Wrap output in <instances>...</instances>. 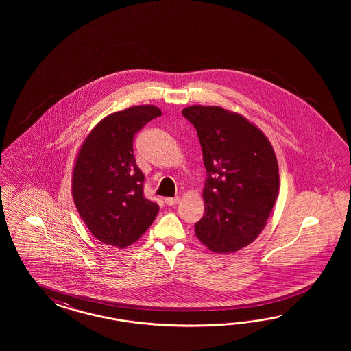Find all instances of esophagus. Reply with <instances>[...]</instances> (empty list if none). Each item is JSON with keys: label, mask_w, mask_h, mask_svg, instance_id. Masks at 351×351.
Listing matches in <instances>:
<instances>
[{"label": "esophagus", "mask_w": 351, "mask_h": 351, "mask_svg": "<svg viewBox=\"0 0 351 351\" xmlns=\"http://www.w3.org/2000/svg\"><path fill=\"white\" fill-rule=\"evenodd\" d=\"M179 202V197H175V198H165V203L167 206H173L176 203Z\"/></svg>", "instance_id": "1"}]
</instances>
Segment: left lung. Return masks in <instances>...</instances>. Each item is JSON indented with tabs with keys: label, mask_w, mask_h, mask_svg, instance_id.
I'll return each instance as SVG.
<instances>
[{
	"label": "left lung",
	"mask_w": 351,
	"mask_h": 351,
	"mask_svg": "<svg viewBox=\"0 0 351 351\" xmlns=\"http://www.w3.org/2000/svg\"><path fill=\"white\" fill-rule=\"evenodd\" d=\"M182 116L197 130L207 172L195 235L216 254L238 251L255 241L276 203V153L258 128L220 106H188Z\"/></svg>",
	"instance_id": "obj_1"
}]
</instances>
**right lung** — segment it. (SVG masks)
Masks as SVG:
<instances>
[{
  "instance_id": "right-lung-1",
  "label": "right lung",
  "mask_w": 351,
  "mask_h": 351,
  "mask_svg": "<svg viewBox=\"0 0 351 351\" xmlns=\"http://www.w3.org/2000/svg\"><path fill=\"white\" fill-rule=\"evenodd\" d=\"M160 110L131 106L100 121L82 145L73 171V199L88 230L103 243L125 248L154 221L160 206L144 194L145 176L134 138Z\"/></svg>"
}]
</instances>
